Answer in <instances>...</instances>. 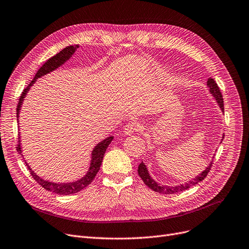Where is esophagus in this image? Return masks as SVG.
<instances>
[{"mask_svg":"<svg viewBox=\"0 0 249 249\" xmlns=\"http://www.w3.org/2000/svg\"><path fill=\"white\" fill-rule=\"evenodd\" d=\"M141 129V125L136 122H132V123H128L127 125H125L124 127V133L130 135L136 131H139Z\"/></svg>","mask_w":249,"mask_h":249,"instance_id":"34e87169","label":"esophagus"}]
</instances>
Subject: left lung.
<instances>
[{"instance_id":"8db88e82","label":"left lung","mask_w":249,"mask_h":249,"mask_svg":"<svg viewBox=\"0 0 249 249\" xmlns=\"http://www.w3.org/2000/svg\"><path fill=\"white\" fill-rule=\"evenodd\" d=\"M207 86L209 87L210 93L213 94L214 96V98L216 99L220 109H222L223 112H224V99H223V95H222V92H220L219 87L217 86L214 79L209 78L208 81H207ZM223 140H224V136H223ZM213 162H210L209 166L203 172L200 173L199 176L197 178H195L193 180H191L189 182H186L185 185H179V186H176V187L160 186L159 183L156 182L150 177L149 171H148V169H146V166L142 162L139 165V169H137V171H139V176L141 177V178L142 179V181L144 182L145 186H148L151 190L157 192V193H161V194H168L169 195V194H176V193L185 191V190H187V189H189V188H191L193 186L197 185V183L200 182L201 180H203L207 177V174H208L209 170L211 169V166H213Z\"/></svg>"}]
</instances>
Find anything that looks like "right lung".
<instances>
[{
    "mask_svg": "<svg viewBox=\"0 0 249 249\" xmlns=\"http://www.w3.org/2000/svg\"><path fill=\"white\" fill-rule=\"evenodd\" d=\"M79 48V45H75V46H69V47L62 49L59 53H57L56 55H54L51 58H49L47 61H46L43 66L40 68V70L36 71V76L34 78V80L30 83L29 85H27L26 88L23 89L22 93L20 95L19 101H18V105L16 107V115L17 118L19 117V110H20V107L21 104L23 101V98L25 97L26 92L29 91V89L31 88V86L34 84L35 81L46 75V73H48L54 70H56L58 67H60L61 64H63L66 62L71 55L73 54V52L76 51V49ZM17 122H18V119H17ZM114 137L113 136H109L107 137L106 140H104L101 142H99L92 152V160H91V164H90V167L89 170L87 172L86 176L84 178H82L81 179L77 180V181H73V182H70V183H55V182H51V181H47V180H44L43 178H39L36 174L32 171L31 167L29 166V164L25 162L26 167L29 168L33 178L39 183V185L44 188L45 190L50 191L52 193H55V194H58V195H71V194H75V193L80 192L81 190L85 189L87 186H89L90 183L92 182V180L94 179L95 176L97 174L98 170L100 169V165L101 162H103L104 159V155L107 149L108 144L110 143V142L113 141ZM17 151L19 152V154H21V149H20V140L18 139V144L16 146ZM22 156V155H21ZM23 158V156H22Z\"/></svg>",
    "mask_w": 249,
    "mask_h": 249,
    "instance_id": "1",
    "label": "right lung"
}]
</instances>
